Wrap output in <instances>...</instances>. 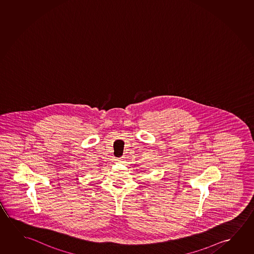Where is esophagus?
Wrapping results in <instances>:
<instances>
[{
    "label": "esophagus",
    "instance_id": "esophagus-1",
    "mask_svg": "<svg viewBox=\"0 0 254 254\" xmlns=\"http://www.w3.org/2000/svg\"><path fill=\"white\" fill-rule=\"evenodd\" d=\"M116 162H117V163H122V162H124V157L118 158V159H116Z\"/></svg>",
    "mask_w": 254,
    "mask_h": 254
}]
</instances>
